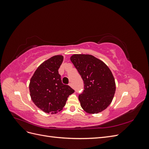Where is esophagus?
<instances>
[{
	"instance_id": "obj_1",
	"label": "esophagus",
	"mask_w": 149,
	"mask_h": 149,
	"mask_svg": "<svg viewBox=\"0 0 149 149\" xmlns=\"http://www.w3.org/2000/svg\"><path fill=\"white\" fill-rule=\"evenodd\" d=\"M69 85L70 86H71V88H73V84H72L71 83H70L69 84Z\"/></svg>"
}]
</instances>
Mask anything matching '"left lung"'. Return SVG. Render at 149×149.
I'll list each match as a JSON object with an SVG mask.
<instances>
[{"mask_svg":"<svg viewBox=\"0 0 149 149\" xmlns=\"http://www.w3.org/2000/svg\"><path fill=\"white\" fill-rule=\"evenodd\" d=\"M70 60L84 82L78 98L81 106L89 114H97L111 103L116 91L114 78L108 66L91 55L75 54Z\"/></svg>","mask_w":149,"mask_h":149,"instance_id":"8db88e82","label":"left lung"}]
</instances>
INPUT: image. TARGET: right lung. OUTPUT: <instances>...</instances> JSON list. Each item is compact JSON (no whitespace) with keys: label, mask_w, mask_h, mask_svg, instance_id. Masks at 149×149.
Returning a JSON list of instances; mask_svg holds the SVG:
<instances>
[{"label":"right lung","mask_w":149,"mask_h":149,"mask_svg":"<svg viewBox=\"0 0 149 149\" xmlns=\"http://www.w3.org/2000/svg\"><path fill=\"white\" fill-rule=\"evenodd\" d=\"M63 56L55 55L45 61L30 79L31 99L39 109L46 113L56 114L65 106L67 99L74 92L70 86L63 84L58 73Z\"/></svg>","instance_id":"right-lung-1"}]
</instances>
